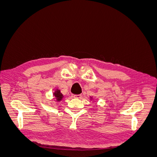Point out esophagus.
<instances>
[{
	"label": "esophagus",
	"instance_id": "esophagus-1",
	"mask_svg": "<svg viewBox=\"0 0 157 157\" xmlns=\"http://www.w3.org/2000/svg\"><path fill=\"white\" fill-rule=\"evenodd\" d=\"M74 98H78V99H80L82 98V94H78V95H75L74 96Z\"/></svg>",
	"mask_w": 157,
	"mask_h": 157
}]
</instances>
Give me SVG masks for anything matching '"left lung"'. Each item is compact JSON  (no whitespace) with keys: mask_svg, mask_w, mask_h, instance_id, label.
<instances>
[{"mask_svg":"<svg viewBox=\"0 0 157 157\" xmlns=\"http://www.w3.org/2000/svg\"><path fill=\"white\" fill-rule=\"evenodd\" d=\"M90 99H91V100H92V97H90Z\"/></svg>","mask_w":157,"mask_h":157,"instance_id":"8db88e82","label":"left lung"}]
</instances>
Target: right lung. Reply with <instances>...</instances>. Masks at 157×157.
Returning a JSON list of instances; mask_svg holds the SVG:
<instances>
[{"label": "right lung", "instance_id": "1", "mask_svg": "<svg viewBox=\"0 0 157 157\" xmlns=\"http://www.w3.org/2000/svg\"><path fill=\"white\" fill-rule=\"evenodd\" d=\"M54 98H56V101H60L63 99V95L60 92V90H58V89H56L55 90V92H54L53 94Z\"/></svg>", "mask_w": 157, "mask_h": 157}]
</instances>
